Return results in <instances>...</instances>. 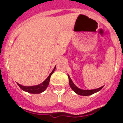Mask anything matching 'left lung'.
Returning <instances> with one entry per match:
<instances>
[{"mask_svg": "<svg viewBox=\"0 0 123 123\" xmlns=\"http://www.w3.org/2000/svg\"><path fill=\"white\" fill-rule=\"evenodd\" d=\"M68 78H69V86L71 87V88L74 91L76 94H79L80 95H84V96H87V95H90L92 94H94L95 92H98L100 90H101L103 88V87L96 89H92V90H82L77 87L76 86L74 85V84L72 80L71 79L70 77L68 76Z\"/></svg>", "mask_w": 123, "mask_h": 123, "instance_id": "1", "label": "left lung"}]
</instances>
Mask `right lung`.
<instances>
[{"label": "right lung", "instance_id": "right-lung-1", "mask_svg": "<svg viewBox=\"0 0 123 123\" xmlns=\"http://www.w3.org/2000/svg\"><path fill=\"white\" fill-rule=\"evenodd\" d=\"M55 69V68L54 69V70L51 72V73L50 74V75L48 76V78L45 79V81L42 83L40 84L37 86H21L19 84H18V85L19 86V87L21 88V89L23 90V91H26V92H28L29 93H31V94H39V93H41V92H44L46 88L48 86L49 84L50 81V78L51 75L53 74V73L54 72Z\"/></svg>", "mask_w": 123, "mask_h": 123}]
</instances>
